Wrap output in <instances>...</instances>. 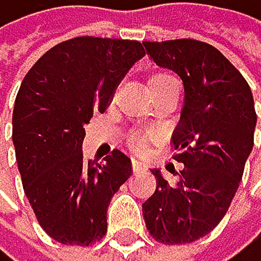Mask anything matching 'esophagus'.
Listing matches in <instances>:
<instances>
[{
	"label": "esophagus",
	"instance_id": "34e87169",
	"mask_svg": "<svg viewBox=\"0 0 261 261\" xmlns=\"http://www.w3.org/2000/svg\"><path fill=\"white\" fill-rule=\"evenodd\" d=\"M133 169L135 171H143V169H147V164L143 161H140V159H133Z\"/></svg>",
	"mask_w": 261,
	"mask_h": 261
}]
</instances>
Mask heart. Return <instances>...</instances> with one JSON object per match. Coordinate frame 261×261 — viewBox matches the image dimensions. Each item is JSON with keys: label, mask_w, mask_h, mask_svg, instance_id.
Instances as JSON below:
<instances>
[{"label": "heart", "mask_w": 261, "mask_h": 261, "mask_svg": "<svg viewBox=\"0 0 261 261\" xmlns=\"http://www.w3.org/2000/svg\"><path fill=\"white\" fill-rule=\"evenodd\" d=\"M169 80H172V76L169 75V73H166V71H153L152 75L148 76L147 87H148V90H150V89H155V87H161V85L167 84ZM132 147L137 148V150L143 148V137H140V135H135V137H132Z\"/></svg>", "instance_id": "obj_1"}]
</instances>
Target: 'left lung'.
Instances as JSON below:
<instances>
[{
  "mask_svg": "<svg viewBox=\"0 0 261 261\" xmlns=\"http://www.w3.org/2000/svg\"><path fill=\"white\" fill-rule=\"evenodd\" d=\"M153 63L177 73L185 106L172 133L179 181L152 169L157 188L142 205L145 226L164 245L207 236L222 220L251 153L256 113L251 89L219 49L193 39L143 42Z\"/></svg>",
  "mask_w": 261,
  "mask_h": 261,
  "instance_id": "left-lung-1",
  "label": "left lung"
}]
</instances>
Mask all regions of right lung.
<instances>
[{"label": "right lung", "instance_id": "1", "mask_svg": "<svg viewBox=\"0 0 261 261\" xmlns=\"http://www.w3.org/2000/svg\"><path fill=\"white\" fill-rule=\"evenodd\" d=\"M138 41L75 37L51 47L25 75L13 108V145L23 191L41 227L63 245L89 246L108 231L111 198L132 176L114 148L84 159V124L104 113L126 71L143 58Z\"/></svg>", "mask_w": 261, "mask_h": 261}]
</instances>
